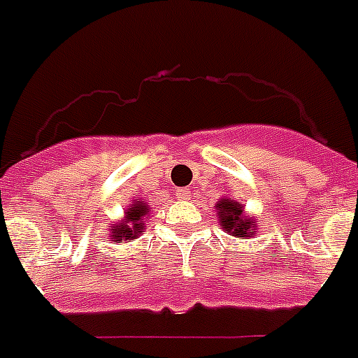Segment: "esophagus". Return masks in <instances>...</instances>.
Masks as SVG:
<instances>
[{
  "instance_id": "1",
  "label": "esophagus",
  "mask_w": 358,
  "mask_h": 358,
  "mask_svg": "<svg viewBox=\"0 0 358 358\" xmlns=\"http://www.w3.org/2000/svg\"><path fill=\"white\" fill-rule=\"evenodd\" d=\"M177 198H179V200H189L190 189H179V190H177Z\"/></svg>"
}]
</instances>
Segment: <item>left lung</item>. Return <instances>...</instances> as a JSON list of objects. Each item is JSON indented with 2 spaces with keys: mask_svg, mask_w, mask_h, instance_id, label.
Returning <instances> with one entry per match:
<instances>
[{
  "mask_svg": "<svg viewBox=\"0 0 358 358\" xmlns=\"http://www.w3.org/2000/svg\"><path fill=\"white\" fill-rule=\"evenodd\" d=\"M215 209H217V217H219V224L222 230L234 238L249 240L257 234V219L245 213V208L240 201L224 196L220 198V201H217Z\"/></svg>",
  "mask_w": 358,
  "mask_h": 358,
  "instance_id": "left-lung-1",
  "label": "left lung"
}]
</instances>
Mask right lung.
<instances>
[{
  "label": "right lung",
  "instance_id": "obj_1",
  "mask_svg": "<svg viewBox=\"0 0 358 358\" xmlns=\"http://www.w3.org/2000/svg\"><path fill=\"white\" fill-rule=\"evenodd\" d=\"M150 208L141 200H131V203L124 209V217L117 222H113L109 230V240L113 243H124V241H131L138 238L139 234H143L145 217L149 215Z\"/></svg>",
  "mask_w": 358,
  "mask_h": 358
}]
</instances>
